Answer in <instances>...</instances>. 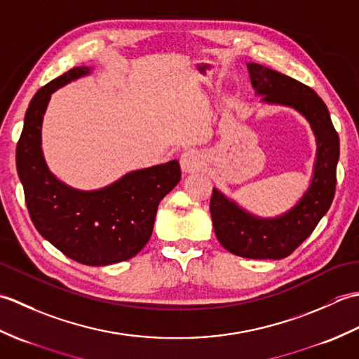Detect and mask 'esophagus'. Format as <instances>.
Here are the masks:
<instances>
[{"label":"esophagus","mask_w":359,"mask_h":359,"mask_svg":"<svg viewBox=\"0 0 359 359\" xmlns=\"http://www.w3.org/2000/svg\"><path fill=\"white\" fill-rule=\"evenodd\" d=\"M180 166L185 172H191L199 170L202 166V157L196 151H187L180 156Z\"/></svg>","instance_id":"esophagus-1"}]
</instances>
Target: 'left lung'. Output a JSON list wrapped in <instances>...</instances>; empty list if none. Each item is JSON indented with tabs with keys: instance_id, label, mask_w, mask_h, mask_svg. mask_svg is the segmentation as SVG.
I'll list each match as a JSON object with an SVG mask.
<instances>
[{
	"instance_id": "obj_1",
	"label": "left lung",
	"mask_w": 359,
	"mask_h": 359,
	"mask_svg": "<svg viewBox=\"0 0 359 359\" xmlns=\"http://www.w3.org/2000/svg\"><path fill=\"white\" fill-rule=\"evenodd\" d=\"M251 85L262 102L290 106L309 120L316 137V162L309 189L292 210L271 219L250 215L215 188L210 211L217 241L230 253L248 259H282L313 233L329 211L337 189L339 137L329 109L313 89L288 75L248 63Z\"/></svg>"
}]
</instances>
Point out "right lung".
I'll return each mask as SVG.
<instances>
[{"instance_id":"obj_1","label":"right lung","mask_w":359,"mask_h":359,"mask_svg":"<svg viewBox=\"0 0 359 359\" xmlns=\"http://www.w3.org/2000/svg\"><path fill=\"white\" fill-rule=\"evenodd\" d=\"M90 71L74 67L34 95L17 144V171L38 233L75 262L100 266L128 261L147 245L158 203L179 184L182 172L177 160H171L128 172L102 189L80 191L49 171L41 123L50 94Z\"/></svg>"}]
</instances>
